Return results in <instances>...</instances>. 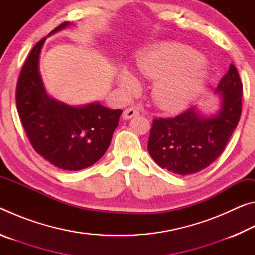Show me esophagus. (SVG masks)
Returning a JSON list of instances; mask_svg holds the SVG:
<instances>
[{"label":"esophagus","instance_id":"esophagus-1","mask_svg":"<svg viewBox=\"0 0 255 255\" xmlns=\"http://www.w3.org/2000/svg\"><path fill=\"white\" fill-rule=\"evenodd\" d=\"M139 115V110L136 107H129L127 109H125L123 112V118L124 119H130L132 117H136V116Z\"/></svg>","mask_w":255,"mask_h":255}]
</instances>
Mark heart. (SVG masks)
Listing matches in <instances>:
<instances>
[{
	"label": "heart",
	"instance_id": "obj_1",
	"mask_svg": "<svg viewBox=\"0 0 255 255\" xmlns=\"http://www.w3.org/2000/svg\"><path fill=\"white\" fill-rule=\"evenodd\" d=\"M138 75L154 80L152 98L166 111H180L199 96L206 84L204 57L197 50L178 42H159L137 56ZM117 82L126 94L137 91L138 80L130 71L122 68Z\"/></svg>",
	"mask_w": 255,
	"mask_h": 255
}]
</instances>
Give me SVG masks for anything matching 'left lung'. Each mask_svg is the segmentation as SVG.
<instances>
[{
  "instance_id": "8db88e82",
  "label": "left lung",
  "mask_w": 255,
  "mask_h": 255,
  "mask_svg": "<svg viewBox=\"0 0 255 255\" xmlns=\"http://www.w3.org/2000/svg\"><path fill=\"white\" fill-rule=\"evenodd\" d=\"M216 92L219 93L221 106L209 117L191 107L173 118L153 120L147 148L162 169L179 175L197 173L225 149L242 112L243 85L233 64Z\"/></svg>"
}]
</instances>
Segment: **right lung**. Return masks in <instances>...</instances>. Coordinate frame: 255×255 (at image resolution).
Segmentation results:
<instances>
[{"mask_svg": "<svg viewBox=\"0 0 255 255\" xmlns=\"http://www.w3.org/2000/svg\"><path fill=\"white\" fill-rule=\"evenodd\" d=\"M70 24H59L49 36ZM45 40L37 42L21 70L16 108L33 149L56 167L79 171L105 155L123 110H112L99 102L73 107L49 97L39 73Z\"/></svg>", "mask_w": 255, "mask_h": 255, "instance_id": "add662e5", "label": "right lung"}]
</instances>
